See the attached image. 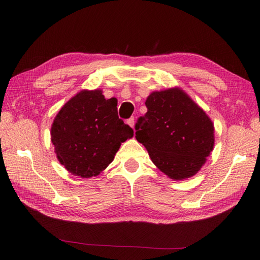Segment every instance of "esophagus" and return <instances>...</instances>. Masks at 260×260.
<instances>
[{
	"mask_svg": "<svg viewBox=\"0 0 260 260\" xmlns=\"http://www.w3.org/2000/svg\"><path fill=\"white\" fill-rule=\"evenodd\" d=\"M127 124H128L132 127V128H134V125H135L134 117H131L129 119H127Z\"/></svg>",
	"mask_w": 260,
	"mask_h": 260,
	"instance_id": "obj_1",
	"label": "esophagus"
}]
</instances>
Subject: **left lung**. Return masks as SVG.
I'll return each instance as SVG.
<instances>
[{
  "mask_svg": "<svg viewBox=\"0 0 260 260\" xmlns=\"http://www.w3.org/2000/svg\"><path fill=\"white\" fill-rule=\"evenodd\" d=\"M145 105L147 112L137 120L135 137L152 162L173 180L197 174L214 145L209 116L178 87L153 91Z\"/></svg>",
  "mask_w": 260,
  "mask_h": 260,
  "instance_id": "obj_1",
  "label": "left lung"
}]
</instances>
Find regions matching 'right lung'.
Returning a JSON list of instances; mask_svg holds the SVG:
<instances>
[{"mask_svg": "<svg viewBox=\"0 0 260 260\" xmlns=\"http://www.w3.org/2000/svg\"><path fill=\"white\" fill-rule=\"evenodd\" d=\"M134 131L118 118L117 99L101 89L81 90L59 110L51 142L59 162L80 178L96 176L113 162L120 144Z\"/></svg>", "mask_w": 260, "mask_h": 260, "instance_id": "right-lung-1", "label": "right lung"}]
</instances>
